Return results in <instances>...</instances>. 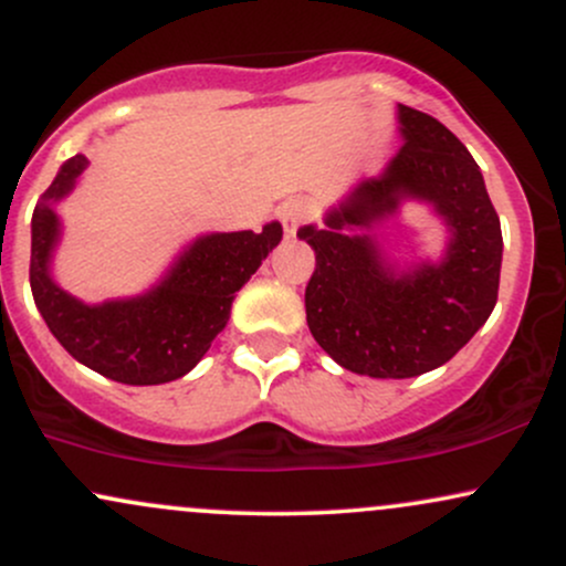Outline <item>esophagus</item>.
<instances>
[{
    "instance_id": "obj_1",
    "label": "esophagus",
    "mask_w": 566,
    "mask_h": 566,
    "mask_svg": "<svg viewBox=\"0 0 566 566\" xmlns=\"http://www.w3.org/2000/svg\"><path fill=\"white\" fill-rule=\"evenodd\" d=\"M311 216H314V205H311L305 197H295V199L284 201L282 212H279V218H282V226H284V233H287V237H295L297 229H301L303 223H308Z\"/></svg>"
}]
</instances>
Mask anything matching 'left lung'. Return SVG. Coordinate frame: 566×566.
<instances>
[{
  "label": "left lung",
  "instance_id": "8db88e82",
  "mask_svg": "<svg viewBox=\"0 0 566 566\" xmlns=\"http://www.w3.org/2000/svg\"><path fill=\"white\" fill-rule=\"evenodd\" d=\"M405 146L361 180L324 226L297 237L316 252L305 287L311 335L340 367L369 378H415L450 361L497 303L503 233L479 165L441 122L399 103ZM401 198L428 200L451 229L439 264L396 272L368 233Z\"/></svg>",
  "mask_w": 566,
  "mask_h": 566
}]
</instances>
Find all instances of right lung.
I'll use <instances>...</instances> for the list:
<instances>
[{"instance_id":"1","label":"right lung","mask_w":566,"mask_h":566,"mask_svg":"<svg viewBox=\"0 0 566 566\" xmlns=\"http://www.w3.org/2000/svg\"><path fill=\"white\" fill-rule=\"evenodd\" d=\"M84 167V154L71 157L34 207L29 279L39 314L57 343L103 378L127 386H159L184 378L229 324L237 292L282 242V226L269 223L261 233H207L146 295L87 305L50 276V261L61 239L53 205L76 186Z\"/></svg>"}]
</instances>
